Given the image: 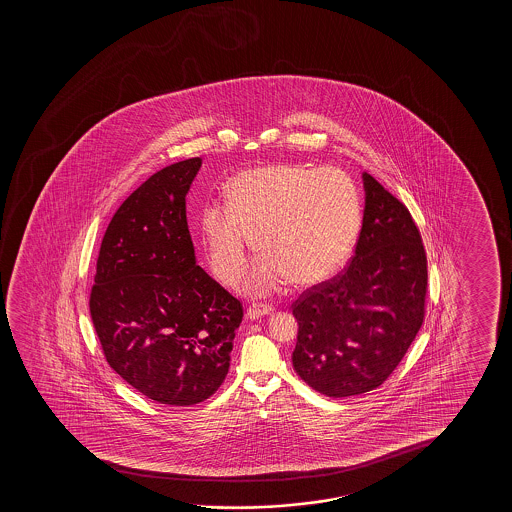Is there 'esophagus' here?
I'll use <instances>...</instances> for the list:
<instances>
[{"label": "esophagus", "instance_id": "esophagus-1", "mask_svg": "<svg viewBox=\"0 0 512 512\" xmlns=\"http://www.w3.org/2000/svg\"><path fill=\"white\" fill-rule=\"evenodd\" d=\"M273 311V306H269V304H252L250 308L246 309V318L257 320V318H262V316L271 315Z\"/></svg>", "mask_w": 512, "mask_h": 512}]
</instances>
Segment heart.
Wrapping results in <instances>:
<instances>
[{
  "label": "heart",
  "instance_id": "obj_1",
  "mask_svg": "<svg viewBox=\"0 0 512 512\" xmlns=\"http://www.w3.org/2000/svg\"><path fill=\"white\" fill-rule=\"evenodd\" d=\"M362 196L339 168L273 164L239 173L227 206L211 203L201 215L211 271L225 285L239 280L255 248L264 257L241 283L260 297L290 280L311 287L343 269L357 245Z\"/></svg>",
  "mask_w": 512,
  "mask_h": 512
}]
</instances>
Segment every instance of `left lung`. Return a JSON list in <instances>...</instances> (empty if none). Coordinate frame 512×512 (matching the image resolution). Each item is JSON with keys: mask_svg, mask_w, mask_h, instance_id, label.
I'll return each mask as SVG.
<instances>
[{"mask_svg": "<svg viewBox=\"0 0 512 512\" xmlns=\"http://www.w3.org/2000/svg\"><path fill=\"white\" fill-rule=\"evenodd\" d=\"M365 210L355 255L343 273L292 304L299 323L292 364L327 397L383 385L425 318L427 255L406 204L364 173Z\"/></svg>", "mask_w": 512, "mask_h": 512, "instance_id": "left-lung-1", "label": "left lung"}]
</instances>
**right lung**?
Returning a JSON list of instances; mask_svg holds the SVG:
<instances>
[{
  "label": "right lung",
  "mask_w": 512,
  "mask_h": 512,
  "mask_svg": "<svg viewBox=\"0 0 512 512\" xmlns=\"http://www.w3.org/2000/svg\"><path fill=\"white\" fill-rule=\"evenodd\" d=\"M201 157L141 183L108 224L92 287L106 362L148 399L194 406L224 383L243 306L196 264L185 196Z\"/></svg>",
  "instance_id": "obj_1"
}]
</instances>
